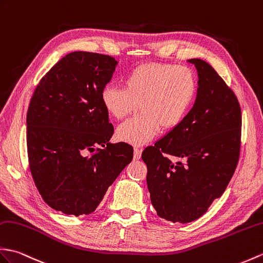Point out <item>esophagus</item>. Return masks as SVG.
<instances>
[{
    "mask_svg": "<svg viewBox=\"0 0 263 263\" xmlns=\"http://www.w3.org/2000/svg\"><path fill=\"white\" fill-rule=\"evenodd\" d=\"M141 152H142V150L140 149L139 146H136V148H134V155H133L134 160H138V159H140V158H141Z\"/></svg>",
    "mask_w": 263,
    "mask_h": 263,
    "instance_id": "esophagus-1",
    "label": "esophagus"
}]
</instances>
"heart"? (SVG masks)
I'll return each instance as SVG.
<instances>
[{
	"label": "heart",
	"mask_w": 263,
	"mask_h": 263,
	"mask_svg": "<svg viewBox=\"0 0 263 263\" xmlns=\"http://www.w3.org/2000/svg\"><path fill=\"white\" fill-rule=\"evenodd\" d=\"M195 72L187 66L143 64L123 77V88L108 85L101 99L114 119L123 120L139 108L141 113L118 130L122 141L143 144L162 130L174 129L185 119L197 94Z\"/></svg>",
	"instance_id": "b5f03b06"
}]
</instances>
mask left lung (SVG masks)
Segmentation results:
<instances>
[{"instance_id": "1", "label": "left lung", "mask_w": 263, "mask_h": 263, "mask_svg": "<svg viewBox=\"0 0 263 263\" xmlns=\"http://www.w3.org/2000/svg\"><path fill=\"white\" fill-rule=\"evenodd\" d=\"M198 71L197 97L180 124L142 152L146 184L158 216L189 223L221 197L241 151V106L223 78L201 59H189ZM168 155L182 162L173 163Z\"/></svg>"}]
</instances>
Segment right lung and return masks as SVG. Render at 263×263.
<instances>
[{
    "label": "right lung",
    "mask_w": 263,
    "mask_h": 263,
    "mask_svg": "<svg viewBox=\"0 0 263 263\" xmlns=\"http://www.w3.org/2000/svg\"><path fill=\"white\" fill-rule=\"evenodd\" d=\"M118 62L74 51L35 86L27 113L28 161L42 199L67 215L93 213L107 188L133 159L114 133L101 94Z\"/></svg>",
    "instance_id": "1"
}]
</instances>
